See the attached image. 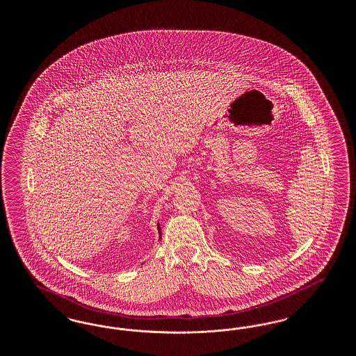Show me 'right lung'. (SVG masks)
Wrapping results in <instances>:
<instances>
[{"mask_svg": "<svg viewBox=\"0 0 356 356\" xmlns=\"http://www.w3.org/2000/svg\"><path fill=\"white\" fill-rule=\"evenodd\" d=\"M159 232H160V236H161V229H160V227H159Z\"/></svg>", "mask_w": 356, "mask_h": 356, "instance_id": "1", "label": "right lung"}]
</instances>
